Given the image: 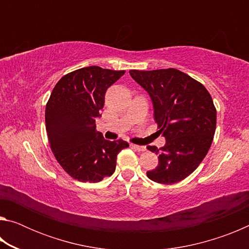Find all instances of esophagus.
Here are the masks:
<instances>
[{
	"label": "esophagus",
	"mask_w": 249,
	"mask_h": 249,
	"mask_svg": "<svg viewBox=\"0 0 249 249\" xmlns=\"http://www.w3.org/2000/svg\"><path fill=\"white\" fill-rule=\"evenodd\" d=\"M130 146H132V148H133V149L137 150V151H145V150H146V147H145V146L134 145V144H132V145H130Z\"/></svg>",
	"instance_id": "34e87169"
}]
</instances>
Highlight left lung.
Wrapping results in <instances>:
<instances>
[{"label": "left lung", "instance_id": "1", "mask_svg": "<svg viewBox=\"0 0 249 249\" xmlns=\"http://www.w3.org/2000/svg\"><path fill=\"white\" fill-rule=\"evenodd\" d=\"M130 77L148 92L159 132L166 138L158 166L147 171L155 182L172 184L187 178L208 154L216 128V108L209 91L190 75L174 68L130 70Z\"/></svg>", "mask_w": 249, "mask_h": 249}]
</instances>
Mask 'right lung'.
<instances>
[{"instance_id": "1", "label": "right lung", "mask_w": 249, "mask_h": 249, "mask_svg": "<svg viewBox=\"0 0 249 249\" xmlns=\"http://www.w3.org/2000/svg\"><path fill=\"white\" fill-rule=\"evenodd\" d=\"M124 70L86 67L62 77L46 104L45 121L50 148L64 170L81 182H99L115 171L117 154L129 146L109 142L96 130L105 92Z\"/></svg>"}]
</instances>
